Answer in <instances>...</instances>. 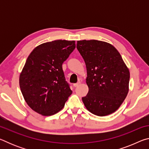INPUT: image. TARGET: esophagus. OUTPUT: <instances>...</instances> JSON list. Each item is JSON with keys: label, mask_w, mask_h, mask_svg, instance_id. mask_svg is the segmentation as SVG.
<instances>
[{"label": "esophagus", "mask_w": 149, "mask_h": 149, "mask_svg": "<svg viewBox=\"0 0 149 149\" xmlns=\"http://www.w3.org/2000/svg\"><path fill=\"white\" fill-rule=\"evenodd\" d=\"M80 84H81V82L80 81H78L77 84H74V87H78L79 86V85H80Z\"/></svg>", "instance_id": "obj_1"}]
</instances>
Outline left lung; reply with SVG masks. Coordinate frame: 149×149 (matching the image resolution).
I'll return each mask as SVG.
<instances>
[{
  "mask_svg": "<svg viewBox=\"0 0 149 149\" xmlns=\"http://www.w3.org/2000/svg\"><path fill=\"white\" fill-rule=\"evenodd\" d=\"M87 68L89 92L82 98L92 114L105 116L120 108L129 91L130 74L120 52L108 42L97 40L77 42Z\"/></svg>",
  "mask_w": 149,
  "mask_h": 149,
  "instance_id": "8db88e82",
  "label": "left lung"
}]
</instances>
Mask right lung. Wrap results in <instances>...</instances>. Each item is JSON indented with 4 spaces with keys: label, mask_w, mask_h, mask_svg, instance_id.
Instances as JSON below:
<instances>
[{
    "label": "right lung",
    "mask_w": 149,
    "mask_h": 149,
    "mask_svg": "<svg viewBox=\"0 0 149 149\" xmlns=\"http://www.w3.org/2000/svg\"><path fill=\"white\" fill-rule=\"evenodd\" d=\"M75 48V41L56 40L39 45L27 57L19 75V87L35 112L49 116L64 108L72 91L62 65Z\"/></svg>",
    "instance_id": "obj_1"
}]
</instances>
